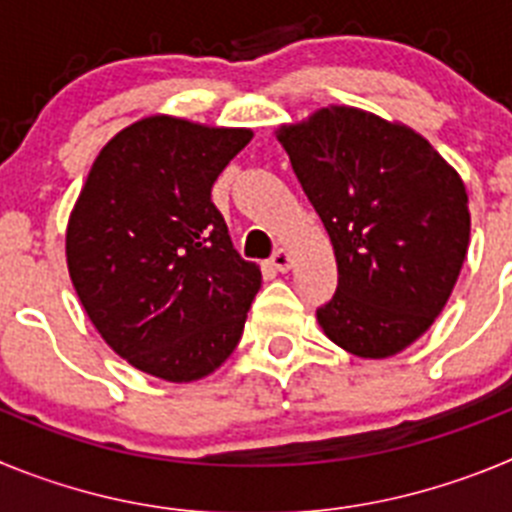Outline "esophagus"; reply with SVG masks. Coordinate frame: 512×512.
<instances>
[{
    "label": "esophagus",
    "instance_id": "1",
    "mask_svg": "<svg viewBox=\"0 0 512 512\" xmlns=\"http://www.w3.org/2000/svg\"><path fill=\"white\" fill-rule=\"evenodd\" d=\"M271 266L277 271H282V274L289 271V266H292V253H289L287 248H279V251L271 256Z\"/></svg>",
    "mask_w": 512,
    "mask_h": 512
}]
</instances>
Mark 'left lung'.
<instances>
[{"instance_id":"8db88e82","label":"left lung","mask_w":512,"mask_h":512,"mask_svg":"<svg viewBox=\"0 0 512 512\" xmlns=\"http://www.w3.org/2000/svg\"><path fill=\"white\" fill-rule=\"evenodd\" d=\"M277 140L336 253L320 328L359 359L400 354L441 315L467 259L459 171L413 128L348 104L284 122Z\"/></svg>"}]
</instances>
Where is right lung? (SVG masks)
I'll return each mask as SVG.
<instances>
[{
  "label": "right lung",
  "instance_id": "add662e5",
  "mask_svg": "<svg viewBox=\"0 0 512 512\" xmlns=\"http://www.w3.org/2000/svg\"><path fill=\"white\" fill-rule=\"evenodd\" d=\"M253 138L148 115L94 158L66 225V264L104 343L164 382H197L243 336L261 269L243 261L212 205L217 174Z\"/></svg>",
  "mask_w": 512,
  "mask_h": 512
}]
</instances>
